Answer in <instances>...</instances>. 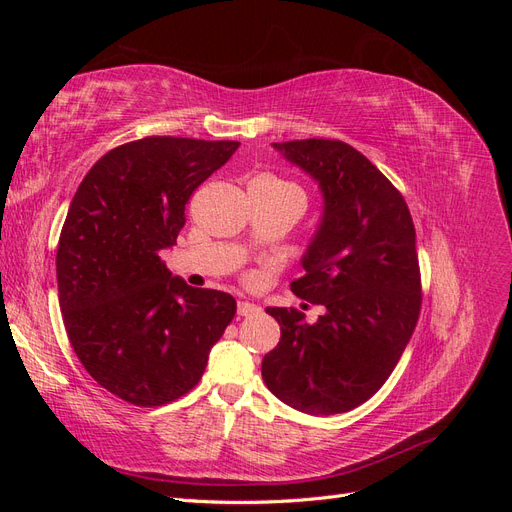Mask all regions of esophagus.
Instances as JSON below:
<instances>
[{"instance_id":"34e87169","label":"esophagus","mask_w":512,"mask_h":512,"mask_svg":"<svg viewBox=\"0 0 512 512\" xmlns=\"http://www.w3.org/2000/svg\"><path fill=\"white\" fill-rule=\"evenodd\" d=\"M237 312H239V316H254V314L260 312V307L250 303V301H239L237 303Z\"/></svg>"}]
</instances>
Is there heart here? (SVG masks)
<instances>
[{"instance_id": "1", "label": "heart", "mask_w": 512, "mask_h": 512, "mask_svg": "<svg viewBox=\"0 0 512 512\" xmlns=\"http://www.w3.org/2000/svg\"><path fill=\"white\" fill-rule=\"evenodd\" d=\"M252 185H258V188H265V190H271V192H290V194L303 196V192L297 188V185L290 183V181H284V179H277L273 175H260L252 181Z\"/></svg>"}]
</instances>
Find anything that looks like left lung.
Segmentation results:
<instances>
[{"label":"left lung","instance_id":"left-lung-1","mask_svg":"<svg viewBox=\"0 0 512 512\" xmlns=\"http://www.w3.org/2000/svg\"><path fill=\"white\" fill-rule=\"evenodd\" d=\"M273 147L324 196L301 260L305 275L290 290L327 312L307 324L299 309L267 307L282 337L262 359V380L299 412H348L391 376L421 314L414 222L401 192L348 143L305 138Z\"/></svg>","mask_w":512,"mask_h":512}]
</instances>
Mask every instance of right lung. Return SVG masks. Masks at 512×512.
<instances>
[{
  "mask_svg": "<svg viewBox=\"0 0 512 512\" xmlns=\"http://www.w3.org/2000/svg\"><path fill=\"white\" fill-rule=\"evenodd\" d=\"M237 141L147 136L91 166L57 245L59 307L79 361L132 406H164L203 378L237 314L228 292L192 288L166 269L185 205Z\"/></svg>",
  "mask_w": 512,
  "mask_h": 512,
  "instance_id": "obj_1",
  "label": "right lung"
}]
</instances>
